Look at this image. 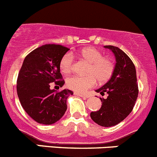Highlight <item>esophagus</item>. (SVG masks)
<instances>
[{"label": "esophagus", "mask_w": 157, "mask_h": 157, "mask_svg": "<svg viewBox=\"0 0 157 157\" xmlns=\"http://www.w3.org/2000/svg\"><path fill=\"white\" fill-rule=\"evenodd\" d=\"M74 94L77 96H80V97H82V98H88V95L87 94H81V93H77V92H74Z\"/></svg>", "instance_id": "esophagus-1"}]
</instances>
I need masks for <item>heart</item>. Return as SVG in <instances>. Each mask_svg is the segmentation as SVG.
<instances>
[{"mask_svg":"<svg viewBox=\"0 0 157 157\" xmlns=\"http://www.w3.org/2000/svg\"><path fill=\"white\" fill-rule=\"evenodd\" d=\"M73 54L79 56L89 63L86 76H71L66 79V87L77 92H84L87 89L93 87L97 83H104L112 77L114 71V63L109 57H105L99 49L94 47H86L74 51ZM73 65V57L67 53L60 61V69L64 73L71 72Z\"/></svg>","mask_w":157,"mask_h":157,"instance_id":"1","label":"heart"}]
</instances>
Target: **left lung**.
Here are the masks:
<instances>
[{"label": "left lung", "instance_id": "left-lung-1", "mask_svg": "<svg viewBox=\"0 0 157 157\" xmlns=\"http://www.w3.org/2000/svg\"><path fill=\"white\" fill-rule=\"evenodd\" d=\"M116 58L112 77L106 84L95 90L106 98H100L101 106L98 111L91 113L93 121L102 127L115 126L124 121L133 109L138 94L136 70L133 62L119 48L106 45Z\"/></svg>", "mask_w": 157, "mask_h": 157}]
</instances>
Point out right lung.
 Wrapping results in <instances>:
<instances>
[{
	"label": "right lung",
	"instance_id": "add662e5",
	"mask_svg": "<svg viewBox=\"0 0 157 157\" xmlns=\"http://www.w3.org/2000/svg\"><path fill=\"white\" fill-rule=\"evenodd\" d=\"M70 50L60 44H44L34 49L24 59L17 79V94L28 115L39 124H55L67 109L66 99L73 92L68 89H51L55 83L62 87L65 81L60 61Z\"/></svg>",
	"mask_w": 157,
	"mask_h": 157
}]
</instances>
